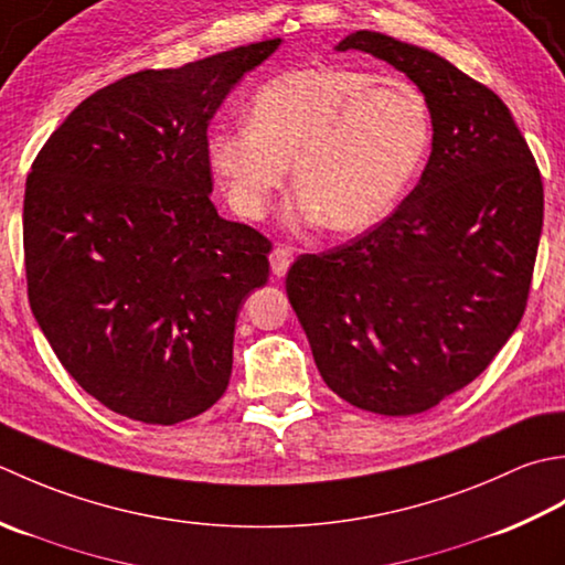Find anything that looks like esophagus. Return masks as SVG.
Returning a JSON list of instances; mask_svg holds the SVG:
<instances>
[{
    "instance_id": "1",
    "label": "esophagus",
    "mask_w": 565,
    "mask_h": 565,
    "mask_svg": "<svg viewBox=\"0 0 565 565\" xmlns=\"http://www.w3.org/2000/svg\"><path fill=\"white\" fill-rule=\"evenodd\" d=\"M292 260H295V250L287 248V246H278L270 253V268H273L275 275H278V278H282L287 268L292 266Z\"/></svg>"
}]
</instances>
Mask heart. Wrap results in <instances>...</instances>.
I'll return each instance as SVG.
<instances>
[{
  "mask_svg": "<svg viewBox=\"0 0 565 565\" xmlns=\"http://www.w3.org/2000/svg\"><path fill=\"white\" fill-rule=\"evenodd\" d=\"M431 138L429 99L409 79L315 65L263 85L248 124L206 136V160L246 218L266 214L295 160V222L361 232L405 198Z\"/></svg>",
  "mask_w": 565,
  "mask_h": 565,
  "instance_id": "obj_1",
  "label": "heart"
}]
</instances>
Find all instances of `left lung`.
<instances>
[{"label": "left lung", "mask_w": 565, "mask_h": 565, "mask_svg": "<svg viewBox=\"0 0 565 565\" xmlns=\"http://www.w3.org/2000/svg\"><path fill=\"white\" fill-rule=\"evenodd\" d=\"M333 51L397 67L429 99L422 178L371 232L287 270V297L324 383L407 417L486 371L524 315L544 185L508 105L434 51L355 31Z\"/></svg>", "instance_id": "obj_1"}]
</instances>
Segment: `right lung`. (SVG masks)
<instances>
[{
  "instance_id": "1",
  "label": "right lung",
  "mask_w": 565,
  "mask_h": 565,
  "mask_svg": "<svg viewBox=\"0 0 565 565\" xmlns=\"http://www.w3.org/2000/svg\"><path fill=\"white\" fill-rule=\"evenodd\" d=\"M282 39L95 92L36 156L24 194L29 302L77 385L143 424L224 395L238 309L270 241L212 204L206 129Z\"/></svg>"
}]
</instances>
